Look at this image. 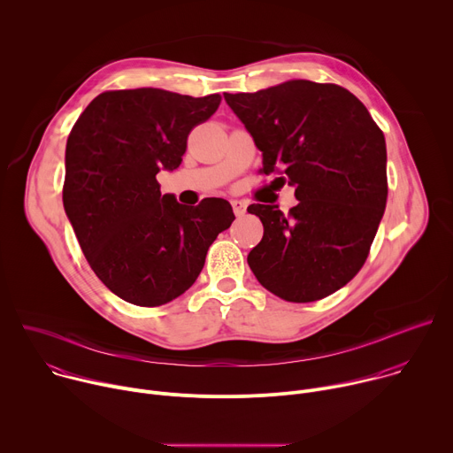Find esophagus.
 Listing matches in <instances>:
<instances>
[{"mask_svg":"<svg viewBox=\"0 0 453 453\" xmlns=\"http://www.w3.org/2000/svg\"><path fill=\"white\" fill-rule=\"evenodd\" d=\"M231 204H233V211L238 219L245 215V211H247V203L245 201H231Z\"/></svg>","mask_w":453,"mask_h":453,"instance_id":"obj_1","label":"esophagus"}]
</instances>
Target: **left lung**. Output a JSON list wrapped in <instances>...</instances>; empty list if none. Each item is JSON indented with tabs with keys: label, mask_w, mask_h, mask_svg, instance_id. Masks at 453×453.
Returning a JSON list of instances; mask_svg holds the SVG:
<instances>
[{
	"label": "left lung",
	"mask_w": 453,
	"mask_h": 453,
	"mask_svg": "<svg viewBox=\"0 0 453 453\" xmlns=\"http://www.w3.org/2000/svg\"><path fill=\"white\" fill-rule=\"evenodd\" d=\"M224 98L264 154L260 173H280L299 201L288 215L278 206L247 208L264 224L247 256L250 271L290 303L337 292L365 264L387 204L381 128L337 84L288 81Z\"/></svg>",
	"instance_id": "left-lung-1"
}]
</instances>
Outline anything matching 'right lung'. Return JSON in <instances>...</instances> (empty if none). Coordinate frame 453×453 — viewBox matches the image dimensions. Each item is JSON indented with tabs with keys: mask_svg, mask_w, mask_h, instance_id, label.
<instances>
[{
	"mask_svg": "<svg viewBox=\"0 0 453 453\" xmlns=\"http://www.w3.org/2000/svg\"><path fill=\"white\" fill-rule=\"evenodd\" d=\"M220 100L154 88L105 91L72 128L64 210L93 273L127 303L161 306L184 294L234 220L227 201L188 208L161 196L156 179L180 165L191 128Z\"/></svg>",
	"mask_w": 453,
	"mask_h": 453,
	"instance_id": "obj_1",
	"label": "right lung"
}]
</instances>
